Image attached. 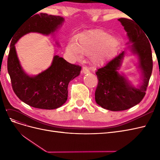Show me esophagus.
I'll use <instances>...</instances> for the list:
<instances>
[{
  "label": "esophagus",
  "instance_id": "esophagus-1",
  "mask_svg": "<svg viewBox=\"0 0 160 160\" xmlns=\"http://www.w3.org/2000/svg\"><path fill=\"white\" fill-rule=\"evenodd\" d=\"M82 71H83V73H85V74L88 73V72H89V69L87 67H83Z\"/></svg>",
  "mask_w": 160,
  "mask_h": 160
}]
</instances>
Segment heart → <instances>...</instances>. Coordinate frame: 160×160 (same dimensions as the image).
Listing matches in <instances>:
<instances>
[{
	"label": "heart",
	"instance_id": "1",
	"mask_svg": "<svg viewBox=\"0 0 160 160\" xmlns=\"http://www.w3.org/2000/svg\"><path fill=\"white\" fill-rule=\"evenodd\" d=\"M118 41L103 30H97L80 35L75 43H70L67 49L76 57L91 56L96 64L108 59L117 51Z\"/></svg>",
	"mask_w": 160,
	"mask_h": 160
}]
</instances>
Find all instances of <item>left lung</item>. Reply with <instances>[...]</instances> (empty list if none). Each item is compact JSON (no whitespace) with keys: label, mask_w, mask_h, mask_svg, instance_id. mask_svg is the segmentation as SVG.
<instances>
[{"label":"left lung","mask_w":160,"mask_h":160,"mask_svg":"<svg viewBox=\"0 0 160 160\" xmlns=\"http://www.w3.org/2000/svg\"><path fill=\"white\" fill-rule=\"evenodd\" d=\"M118 20L124 27L130 42L133 43L132 51L139 56L143 83L140 88H135L118 73L117 70L125 51L98 69L96 71L98 83L95 93V101L101 107L113 111L126 110L141 102L146 95L153 69L152 49L148 35L131 19L121 18Z\"/></svg>","instance_id":"1"}]
</instances>
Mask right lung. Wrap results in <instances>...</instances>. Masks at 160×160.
Returning a JSON list of instances; mask_svg holds the SVG:
<instances>
[{"label": "right lung", "instance_id": "right-lung-1", "mask_svg": "<svg viewBox=\"0 0 160 160\" xmlns=\"http://www.w3.org/2000/svg\"><path fill=\"white\" fill-rule=\"evenodd\" d=\"M63 18L40 13L28 18L18 27L12 36L7 60V69L14 93L31 107L57 109L63 105L68 96V85L80 73L81 67L55 56L51 66L36 77H29L19 63L14 44L22 36L30 32L49 35L63 21Z\"/></svg>", "mask_w": 160, "mask_h": 160}]
</instances>
